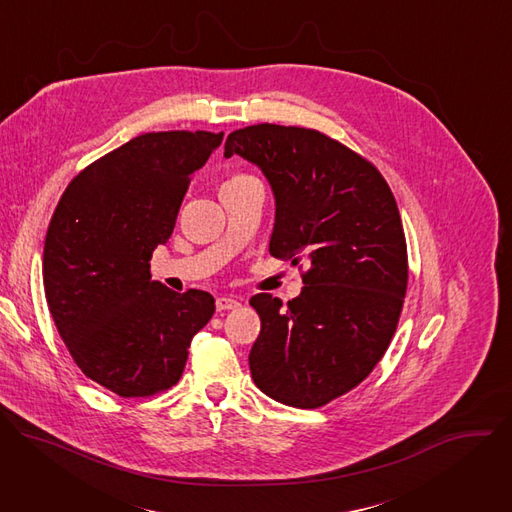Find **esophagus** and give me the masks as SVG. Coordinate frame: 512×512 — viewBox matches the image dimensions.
<instances>
[{
    "instance_id": "34e87169",
    "label": "esophagus",
    "mask_w": 512,
    "mask_h": 512,
    "mask_svg": "<svg viewBox=\"0 0 512 512\" xmlns=\"http://www.w3.org/2000/svg\"><path fill=\"white\" fill-rule=\"evenodd\" d=\"M241 304H239V300H235V298H216V310L218 312H227V310H235V308H239Z\"/></svg>"
}]
</instances>
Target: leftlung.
I'll return each mask as SVG.
<instances>
[{"mask_svg": "<svg viewBox=\"0 0 512 512\" xmlns=\"http://www.w3.org/2000/svg\"><path fill=\"white\" fill-rule=\"evenodd\" d=\"M233 154L271 184L269 253L310 265L287 306L251 298L261 318L251 377L283 405L322 407L371 375L397 330L409 271L395 196L369 160L316 129L249 125L227 137Z\"/></svg>", "mask_w": 512, "mask_h": 512, "instance_id": "left-lung-1", "label": "left lung"}]
</instances>
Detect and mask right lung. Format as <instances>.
Listing matches in <instances>:
<instances>
[{
    "mask_svg": "<svg viewBox=\"0 0 512 512\" xmlns=\"http://www.w3.org/2000/svg\"><path fill=\"white\" fill-rule=\"evenodd\" d=\"M223 131L143 133L70 180L44 241L42 277L50 314L72 360L119 397L174 387L214 298L176 294L152 281L192 174Z\"/></svg>",
    "mask_w": 512,
    "mask_h": 512,
    "instance_id": "add662e5",
    "label": "right lung"
}]
</instances>
